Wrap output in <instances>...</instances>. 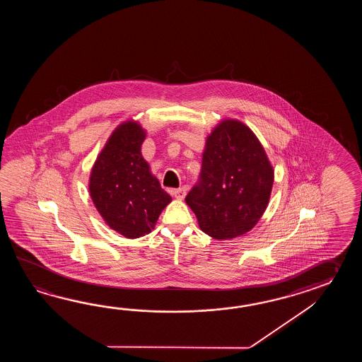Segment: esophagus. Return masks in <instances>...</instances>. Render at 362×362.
<instances>
[{
	"instance_id": "34e87169",
	"label": "esophagus",
	"mask_w": 362,
	"mask_h": 362,
	"mask_svg": "<svg viewBox=\"0 0 362 362\" xmlns=\"http://www.w3.org/2000/svg\"><path fill=\"white\" fill-rule=\"evenodd\" d=\"M186 192H187V189L182 186V187H180V189H176V190H173V195H175V198L178 200H182L185 198V195H186Z\"/></svg>"
}]
</instances>
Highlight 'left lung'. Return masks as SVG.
Returning a JSON list of instances; mask_svg holds the SVG:
<instances>
[{
  "instance_id": "left-lung-1",
  "label": "left lung",
  "mask_w": 362,
  "mask_h": 362,
  "mask_svg": "<svg viewBox=\"0 0 362 362\" xmlns=\"http://www.w3.org/2000/svg\"><path fill=\"white\" fill-rule=\"evenodd\" d=\"M273 181V168L252 131L238 120H223L208 136L199 180L185 200L209 237L235 238L260 220Z\"/></svg>"
}]
</instances>
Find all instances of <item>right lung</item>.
Listing matches in <instances>:
<instances>
[{
	"label": "right lung",
	"instance_id": "add662e5",
	"mask_svg": "<svg viewBox=\"0 0 362 362\" xmlns=\"http://www.w3.org/2000/svg\"><path fill=\"white\" fill-rule=\"evenodd\" d=\"M144 139L145 132L139 124L119 125L90 175L94 206L108 226L127 238L148 234L172 200L141 155Z\"/></svg>",
	"mask_w": 362,
	"mask_h": 362
}]
</instances>
